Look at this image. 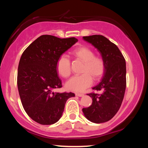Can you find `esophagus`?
<instances>
[{
  "mask_svg": "<svg viewBox=\"0 0 148 148\" xmlns=\"http://www.w3.org/2000/svg\"><path fill=\"white\" fill-rule=\"evenodd\" d=\"M76 96H78V97H83L84 95L83 93H79V92H76Z\"/></svg>",
  "mask_w": 148,
  "mask_h": 148,
  "instance_id": "esophagus-1",
  "label": "esophagus"
}]
</instances>
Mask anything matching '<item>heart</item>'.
<instances>
[{
	"label": "heart",
	"mask_w": 148,
	"mask_h": 148,
	"mask_svg": "<svg viewBox=\"0 0 148 148\" xmlns=\"http://www.w3.org/2000/svg\"><path fill=\"white\" fill-rule=\"evenodd\" d=\"M72 56L84 62L82 74L74 76L67 82L66 88L71 91L82 92L91 86L92 79H99L105 73L106 64L103 57L95 56L93 49L87 46H80L71 52ZM56 69L58 74L67 78L71 74V62L68 57L61 56L57 59Z\"/></svg>",
	"instance_id": "heart-1"
}]
</instances>
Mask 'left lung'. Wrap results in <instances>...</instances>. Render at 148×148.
Returning <instances> with one entry per match:
<instances>
[{"mask_svg": "<svg viewBox=\"0 0 148 148\" xmlns=\"http://www.w3.org/2000/svg\"><path fill=\"white\" fill-rule=\"evenodd\" d=\"M83 38L98 49L106 64L101 82L92 87L102 92L87 94L92 98V104L82 109L90 121L101 123L111 119L121 106L126 89V62L116 45L102 35L84 36Z\"/></svg>", "mask_w": 148, "mask_h": 148, "instance_id": "left-lung-1", "label": "left lung"}]
</instances>
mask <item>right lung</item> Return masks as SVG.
<instances>
[{
  "label": "right lung",
  "instance_id": "add662e5",
  "mask_svg": "<svg viewBox=\"0 0 148 148\" xmlns=\"http://www.w3.org/2000/svg\"><path fill=\"white\" fill-rule=\"evenodd\" d=\"M77 42L74 37L59 38L42 35L31 43L21 57L17 87L27 115L38 123L51 125L59 121L67 100L73 92H54L62 83L57 75V59Z\"/></svg>",
  "mask_w": 148,
  "mask_h": 148
}]
</instances>
